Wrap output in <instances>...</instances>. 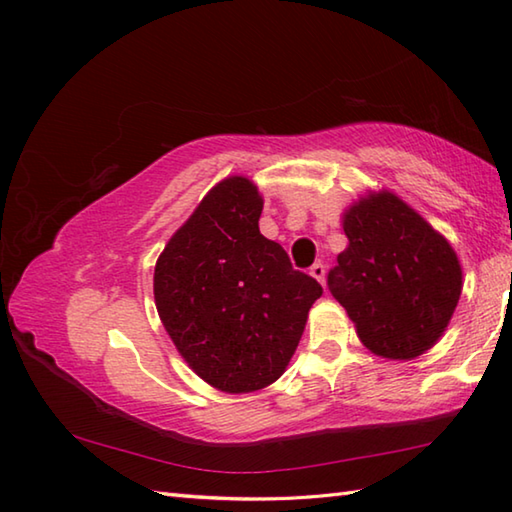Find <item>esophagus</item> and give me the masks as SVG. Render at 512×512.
I'll return each mask as SVG.
<instances>
[{"mask_svg":"<svg viewBox=\"0 0 512 512\" xmlns=\"http://www.w3.org/2000/svg\"><path fill=\"white\" fill-rule=\"evenodd\" d=\"M310 275L319 281V284H325V266L321 264V262H317V264H312L310 266Z\"/></svg>","mask_w":512,"mask_h":512,"instance_id":"34e87169","label":"esophagus"}]
</instances>
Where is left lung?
Returning <instances> with one entry per match:
<instances>
[{
    "instance_id": "8db88e82",
    "label": "left lung",
    "mask_w": 512,
    "mask_h": 512,
    "mask_svg": "<svg viewBox=\"0 0 512 512\" xmlns=\"http://www.w3.org/2000/svg\"><path fill=\"white\" fill-rule=\"evenodd\" d=\"M350 244L328 273L332 297L378 356L407 361L436 343L462 292L451 244L396 198L378 193L343 217Z\"/></svg>"
}]
</instances>
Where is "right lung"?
<instances>
[{"instance_id": "1", "label": "right lung", "mask_w": 512, "mask_h": 512, "mask_svg": "<svg viewBox=\"0 0 512 512\" xmlns=\"http://www.w3.org/2000/svg\"><path fill=\"white\" fill-rule=\"evenodd\" d=\"M264 202L242 176L222 180L162 250L154 297L162 325L206 383L244 394L284 374L323 295L259 233Z\"/></svg>"}]
</instances>
